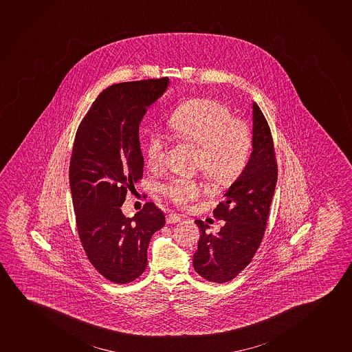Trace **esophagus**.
I'll use <instances>...</instances> for the list:
<instances>
[{
	"instance_id": "obj_1",
	"label": "esophagus",
	"mask_w": 352,
	"mask_h": 352,
	"mask_svg": "<svg viewBox=\"0 0 352 352\" xmlns=\"http://www.w3.org/2000/svg\"><path fill=\"white\" fill-rule=\"evenodd\" d=\"M180 220H182V217L179 214H174V213H169V214L166 217L167 224H177Z\"/></svg>"
}]
</instances>
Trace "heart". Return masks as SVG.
<instances>
[{
    "label": "heart",
    "mask_w": 352,
    "mask_h": 352,
    "mask_svg": "<svg viewBox=\"0 0 352 352\" xmlns=\"http://www.w3.org/2000/svg\"><path fill=\"white\" fill-rule=\"evenodd\" d=\"M167 124L175 137L199 146L197 167L219 185L234 183L245 170L253 148V137L247 122L234 118L224 102L214 98H195L179 104ZM168 140L158 129L148 133L145 155L148 167L160 168L167 155ZM161 194L178 207L202 194L196 179L173 178L161 185Z\"/></svg>",
    "instance_id": "heart-1"
}]
</instances>
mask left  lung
<instances>
[{"label":"left lung","mask_w":352,"mask_h":352,"mask_svg":"<svg viewBox=\"0 0 352 352\" xmlns=\"http://www.w3.org/2000/svg\"><path fill=\"white\" fill-rule=\"evenodd\" d=\"M253 153L239 179L213 210L225 225L217 234H207L201 220L195 271L204 280L224 283L250 264L265 234L277 183V160L272 134L258 104H253Z\"/></svg>","instance_id":"8db88e82"}]
</instances>
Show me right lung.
Segmentation results:
<instances>
[{
	"mask_svg": "<svg viewBox=\"0 0 352 352\" xmlns=\"http://www.w3.org/2000/svg\"><path fill=\"white\" fill-rule=\"evenodd\" d=\"M168 82L161 77L107 87L82 118L74 140L69 178L78 237L91 264L118 285L143 274L148 242L166 223L153 202L133 218H126L121 207L143 178L139 123Z\"/></svg>",
	"mask_w": 352,
	"mask_h": 352,
	"instance_id": "1",
	"label": "right lung"
}]
</instances>
